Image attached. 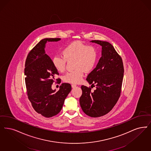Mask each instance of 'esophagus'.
<instances>
[{
  "label": "esophagus",
  "instance_id": "1",
  "mask_svg": "<svg viewBox=\"0 0 151 151\" xmlns=\"http://www.w3.org/2000/svg\"><path fill=\"white\" fill-rule=\"evenodd\" d=\"M76 86H77V85H76V84L71 85V86H72V88H75Z\"/></svg>",
  "mask_w": 151,
  "mask_h": 151
}]
</instances>
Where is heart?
<instances>
[{
  "instance_id": "1",
  "label": "heart",
  "mask_w": 151,
  "mask_h": 151,
  "mask_svg": "<svg viewBox=\"0 0 151 151\" xmlns=\"http://www.w3.org/2000/svg\"><path fill=\"white\" fill-rule=\"evenodd\" d=\"M62 55H55L52 63L55 68L60 73L66 70V60H75L74 68L63 76L65 82L77 84L84 76V71L89 72L94 68L98 58L97 49L93 46H89L83 42L76 41L67 45L62 50Z\"/></svg>"
}]
</instances>
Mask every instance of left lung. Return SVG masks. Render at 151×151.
<instances>
[{
	"label": "left lung",
	"instance_id": "left-lung-1",
	"mask_svg": "<svg viewBox=\"0 0 151 151\" xmlns=\"http://www.w3.org/2000/svg\"><path fill=\"white\" fill-rule=\"evenodd\" d=\"M102 46V57L96 67L87 76L86 80L96 89L81 86L80 104L86 115L98 117L108 114L120 96L124 77V66L120 55L107 42L91 40Z\"/></svg>",
	"mask_w": 151,
	"mask_h": 151
}]
</instances>
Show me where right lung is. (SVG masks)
<instances>
[{
    "label": "right lung",
    "instance_id": "right-lung-1",
    "mask_svg": "<svg viewBox=\"0 0 151 151\" xmlns=\"http://www.w3.org/2000/svg\"><path fill=\"white\" fill-rule=\"evenodd\" d=\"M60 38H45L40 40L28 54L25 62V84L32 106L38 114L51 117L57 115L71 91L68 83H62L58 91L52 89L58 71L45 52L48 42H58ZM58 84L60 79L57 78Z\"/></svg>",
    "mask_w": 151,
    "mask_h": 151
}]
</instances>
